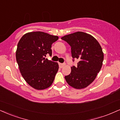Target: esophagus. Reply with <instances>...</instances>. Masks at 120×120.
Masks as SVG:
<instances>
[{"mask_svg": "<svg viewBox=\"0 0 120 120\" xmlns=\"http://www.w3.org/2000/svg\"><path fill=\"white\" fill-rule=\"evenodd\" d=\"M65 66V63H59V66H60V68H62Z\"/></svg>", "mask_w": 120, "mask_h": 120, "instance_id": "1", "label": "esophagus"}]
</instances>
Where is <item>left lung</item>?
Segmentation results:
<instances>
[{
	"label": "left lung",
	"mask_w": 120,
	"mask_h": 120,
	"mask_svg": "<svg viewBox=\"0 0 120 120\" xmlns=\"http://www.w3.org/2000/svg\"><path fill=\"white\" fill-rule=\"evenodd\" d=\"M71 47L73 61L78 59L77 66L71 67V72L64 77L68 84L82 89L93 82L101 69L103 60L102 49L91 35L77 32L61 38Z\"/></svg>",
	"instance_id": "1"
}]
</instances>
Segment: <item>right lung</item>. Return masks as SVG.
Listing matches in <instances>:
<instances>
[{
	"instance_id": "1",
	"label": "right lung",
	"mask_w": 120,
	"mask_h": 120,
	"mask_svg": "<svg viewBox=\"0 0 120 120\" xmlns=\"http://www.w3.org/2000/svg\"><path fill=\"white\" fill-rule=\"evenodd\" d=\"M58 37L42 32L25 34L17 45L16 60L25 81L31 87L41 90L48 88L54 81L59 66L45 58L52 56V44Z\"/></svg>"
}]
</instances>
